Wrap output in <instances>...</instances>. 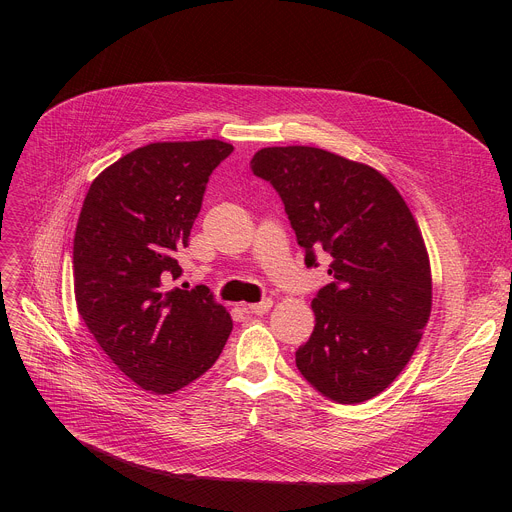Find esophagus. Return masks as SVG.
<instances>
[{
  "label": "esophagus",
  "mask_w": 512,
  "mask_h": 512,
  "mask_svg": "<svg viewBox=\"0 0 512 512\" xmlns=\"http://www.w3.org/2000/svg\"><path fill=\"white\" fill-rule=\"evenodd\" d=\"M274 301L272 299H263L261 303H253V305H242V309H245L247 313H255V315H263L272 309Z\"/></svg>",
  "instance_id": "obj_1"
}]
</instances>
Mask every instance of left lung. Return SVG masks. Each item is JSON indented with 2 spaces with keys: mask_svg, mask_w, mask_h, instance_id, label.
Instances as JSON below:
<instances>
[{
  "mask_svg": "<svg viewBox=\"0 0 512 512\" xmlns=\"http://www.w3.org/2000/svg\"><path fill=\"white\" fill-rule=\"evenodd\" d=\"M251 170L276 188L307 267L330 257L299 371L340 405L378 396L413 357L432 311L429 257L409 205L378 170L317 147H265Z\"/></svg>",
  "mask_w": 512,
  "mask_h": 512,
  "instance_id": "left-lung-1",
  "label": "left lung"
}]
</instances>
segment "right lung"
<instances>
[{
	"label": "right lung",
	"instance_id": "obj_1",
	"mask_svg": "<svg viewBox=\"0 0 512 512\" xmlns=\"http://www.w3.org/2000/svg\"><path fill=\"white\" fill-rule=\"evenodd\" d=\"M230 143H151L91 184L74 234L80 317L112 363L143 390L172 394L218 361L232 332L207 286L170 288L176 253L201 211L211 172Z\"/></svg>",
	"mask_w": 512,
	"mask_h": 512
}]
</instances>
